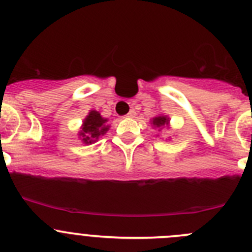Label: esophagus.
<instances>
[{"mask_svg": "<svg viewBox=\"0 0 252 252\" xmlns=\"http://www.w3.org/2000/svg\"><path fill=\"white\" fill-rule=\"evenodd\" d=\"M126 117H129V118H133V117H135V111L131 110L128 114H126Z\"/></svg>", "mask_w": 252, "mask_h": 252, "instance_id": "34e87169", "label": "esophagus"}]
</instances>
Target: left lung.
<instances>
[{
    "instance_id": "1",
    "label": "left lung",
    "mask_w": 252,
    "mask_h": 252,
    "mask_svg": "<svg viewBox=\"0 0 252 252\" xmlns=\"http://www.w3.org/2000/svg\"><path fill=\"white\" fill-rule=\"evenodd\" d=\"M151 124L155 126V128L161 130V129L164 128V126H168L169 118L167 116H157L151 119Z\"/></svg>"
}]
</instances>
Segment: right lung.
Returning a JSON list of instances; mask_svg holds the SVG:
<instances>
[{
    "label": "right lung",
    "mask_w": 252,
    "mask_h": 252,
    "mask_svg": "<svg viewBox=\"0 0 252 252\" xmlns=\"http://www.w3.org/2000/svg\"><path fill=\"white\" fill-rule=\"evenodd\" d=\"M106 123H107V119L102 118L97 111H90L86 118L84 119L81 130L79 131V138L84 144H94L98 140L100 136L105 135L110 129V126Z\"/></svg>",
    "instance_id": "obj_1"
}]
</instances>
